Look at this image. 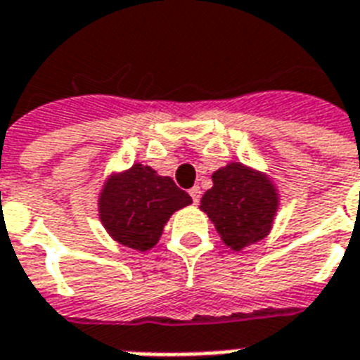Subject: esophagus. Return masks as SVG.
Returning <instances> with one entry per match:
<instances>
[{
	"label": "esophagus",
	"mask_w": 360,
	"mask_h": 360,
	"mask_svg": "<svg viewBox=\"0 0 360 360\" xmlns=\"http://www.w3.org/2000/svg\"><path fill=\"white\" fill-rule=\"evenodd\" d=\"M188 192H191L192 202H194V203L200 202V198H202V191H200V186H192V188Z\"/></svg>",
	"instance_id": "1"
}]
</instances>
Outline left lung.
<instances>
[{
  "instance_id": "left-lung-1",
  "label": "left lung",
  "mask_w": 360,
  "mask_h": 360,
  "mask_svg": "<svg viewBox=\"0 0 360 360\" xmlns=\"http://www.w3.org/2000/svg\"><path fill=\"white\" fill-rule=\"evenodd\" d=\"M231 250L269 236L278 209V194L267 175L231 162L213 174V186L200 205Z\"/></svg>"
}]
</instances>
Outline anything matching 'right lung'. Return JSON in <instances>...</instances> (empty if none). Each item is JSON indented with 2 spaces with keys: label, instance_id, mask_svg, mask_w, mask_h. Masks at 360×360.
I'll use <instances>...</instances> for the list:
<instances>
[{
  "label": "right lung",
  "instance_id": "obj_1",
  "mask_svg": "<svg viewBox=\"0 0 360 360\" xmlns=\"http://www.w3.org/2000/svg\"><path fill=\"white\" fill-rule=\"evenodd\" d=\"M192 198L149 166L134 164L110 175L98 198V217L110 237L146 252L157 245L168 219L191 205Z\"/></svg>",
  "mask_w": 360,
  "mask_h": 360
}]
</instances>
